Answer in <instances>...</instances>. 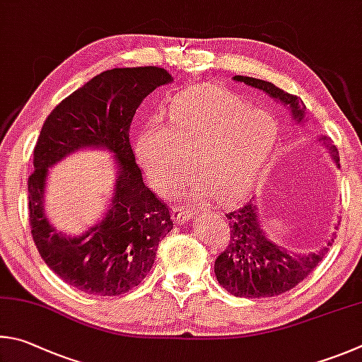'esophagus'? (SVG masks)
<instances>
[{
	"mask_svg": "<svg viewBox=\"0 0 362 362\" xmlns=\"http://www.w3.org/2000/svg\"><path fill=\"white\" fill-rule=\"evenodd\" d=\"M171 218H173L176 226L187 224L189 219H191V211L186 210V208H175L173 213H171Z\"/></svg>",
	"mask_w": 362,
	"mask_h": 362,
	"instance_id": "1",
	"label": "esophagus"
}]
</instances>
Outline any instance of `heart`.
I'll return each instance as SVG.
<instances>
[{
  "mask_svg": "<svg viewBox=\"0 0 362 362\" xmlns=\"http://www.w3.org/2000/svg\"><path fill=\"white\" fill-rule=\"evenodd\" d=\"M278 125L272 114L216 84L176 93L168 125L149 119L135 139L139 165L158 191L170 194L191 175V157L202 180L194 197L210 189L226 200L255 182L274 154Z\"/></svg>",
  "mask_w": 362,
  "mask_h": 362,
  "instance_id": "obj_1",
  "label": "heart"
}]
</instances>
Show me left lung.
<instances>
[{
	"label": "left lung",
	"instance_id": "8db88e82",
	"mask_svg": "<svg viewBox=\"0 0 362 362\" xmlns=\"http://www.w3.org/2000/svg\"><path fill=\"white\" fill-rule=\"evenodd\" d=\"M233 81L259 88L278 103L288 106L296 124H303L307 120V107L303 101L272 82L248 76H233ZM318 141L329 151L332 162L340 167L339 151L331 144V139L322 135ZM226 216L229 219L230 242L214 262V274L226 291L248 299L280 296L297 286L322 261L335 235L332 233L327 245L315 252H291L267 237L262 229L255 197Z\"/></svg>",
	"mask_w": 362,
	"mask_h": 362
}]
</instances>
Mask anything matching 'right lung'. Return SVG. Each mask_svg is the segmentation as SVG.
<instances>
[{
    "mask_svg": "<svg viewBox=\"0 0 362 362\" xmlns=\"http://www.w3.org/2000/svg\"><path fill=\"white\" fill-rule=\"evenodd\" d=\"M171 82L158 66L107 69L57 105L42 125L28 177L31 233L47 267L82 293L119 296L138 286L173 229L168 208L143 182L129 138L138 106ZM84 148L110 151L117 181L105 216L79 236H66L43 210L48 168Z\"/></svg>",
    "mask_w": 362,
    "mask_h": 362,
    "instance_id": "right-lung-1",
    "label": "right lung"
}]
</instances>
